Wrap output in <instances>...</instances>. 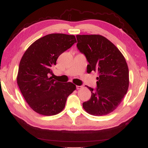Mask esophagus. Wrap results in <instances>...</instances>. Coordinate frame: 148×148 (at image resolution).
I'll return each instance as SVG.
<instances>
[{"label":"esophagus","mask_w":148,"mask_h":148,"mask_svg":"<svg viewBox=\"0 0 148 148\" xmlns=\"http://www.w3.org/2000/svg\"><path fill=\"white\" fill-rule=\"evenodd\" d=\"M76 88L77 90H80V89H82L83 88V86H77Z\"/></svg>","instance_id":"34e87169"}]
</instances>
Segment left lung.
Segmentation results:
<instances>
[{
    "mask_svg": "<svg viewBox=\"0 0 148 148\" xmlns=\"http://www.w3.org/2000/svg\"><path fill=\"white\" fill-rule=\"evenodd\" d=\"M77 46L89 64L87 72L97 71L95 90L88 88L91 99L82 104L86 112L95 116L106 115L121 104L129 87V69L119 49L100 35H78Z\"/></svg>",
    "mask_w": 148,
    "mask_h": 148,
    "instance_id": "1",
    "label": "left lung"
}]
</instances>
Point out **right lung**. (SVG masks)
Returning <instances> with one entry per match:
<instances>
[{"label": "right lung", "mask_w": 148, "mask_h": 148, "mask_svg": "<svg viewBox=\"0 0 148 148\" xmlns=\"http://www.w3.org/2000/svg\"><path fill=\"white\" fill-rule=\"evenodd\" d=\"M75 42L74 35L52 33L38 38L25 51L16 81L24 99L35 112L46 116L57 115L76 90L73 83L62 84L49 77L58 57Z\"/></svg>", "instance_id": "add662e5"}]
</instances>
